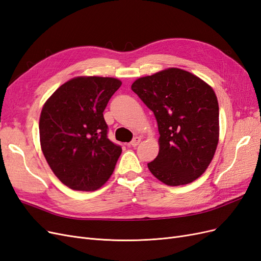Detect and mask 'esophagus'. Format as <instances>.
I'll return each instance as SVG.
<instances>
[{"label":"esophagus","mask_w":261,"mask_h":261,"mask_svg":"<svg viewBox=\"0 0 261 261\" xmlns=\"http://www.w3.org/2000/svg\"><path fill=\"white\" fill-rule=\"evenodd\" d=\"M140 137H135L134 138L132 141H130V144H129V146H132V147H137L138 145H139V143H140Z\"/></svg>","instance_id":"34e87169"}]
</instances>
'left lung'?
Listing matches in <instances>:
<instances>
[{"label": "left lung", "instance_id": "left-lung-1", "mask_svg": "<svg viewBox=\"0 0 261 261\" xmlns=\"http://www.w3.org/2000/svg\"><path fill=\"white\" fill-rule=\"evenodd\" d=\"M132 90L153 112L159 153L148 163L169 186L192 183L207 170L219 141V105L215 91L199 77L171 67L138 78Z\"/></svg>", "mask_w": 261, "mask_h": 261}]
</instances>
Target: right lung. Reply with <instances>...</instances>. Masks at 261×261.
Returning <instances> with one entry per match:
<instances>
[{"label": "right lung", "mask_w": 261, "mask_h": 261, "mask_svg": "<svg viewBox=\"0 0 261 261\" xmlns=\"http://www.w3.org/2000/svg\"><path fill=\"white\" fill-rule=\"evenodd\" d=\"M121 85L112 77H75L42 108V152L54 174L74 191H96L114 171L122 148L108 138L103 111Z\"/></svg>", "instance_id": "1"}]
</instances>
